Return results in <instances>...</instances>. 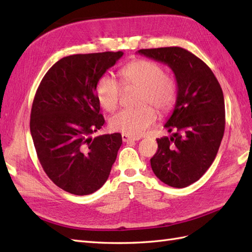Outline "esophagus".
<instances>
[{
  "mask_svg": "<svg viewBox=\"0 0 252 252\" xmlns=\"http://www.w3.org/2000/svg\"><path fill=\"white\" fill-rule=\"evenodd\" d=\"M122 141L123 142H131V141H138L140 140V137L138 136H131V135H127V134H122Z\"/></svg>",
  "mask_w": 252,
  "mask_h": 252,
  "instance_id": "obj_1",
  "label": "esophagus"
}]
</instances>
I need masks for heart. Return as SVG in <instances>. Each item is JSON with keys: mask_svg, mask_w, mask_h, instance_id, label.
Listing matches in <instances>:
<instances>
[{"mask_svg": "<svg viewBox=\"0 0 252 252\" xmlns=\"http://www.w3.org/2000/svg\"><path fill=\"white\" fill-rule=\"evenodd\" d=\"M119 76L123 88H137L138 104L134 109H123L111 117L110 127L123 134L138 136L143 134L156 120V111L165 114L172 109L178 97V83L165 73L159 63L148 60H136L120 69ZM96 96L100 106L107 111H114L119 105L121 88L109 76L100 77L96 84Z\"/></svg>", "mask_w": 252, "mask_h": 252, "instance_id": "1", "label": "heart"}]
</instances>
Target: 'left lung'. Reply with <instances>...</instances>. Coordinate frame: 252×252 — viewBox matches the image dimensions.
<instances>
[{"label":"left lung","instance_id":"obj_1","mask_svg":"<svg viewBox=\"0 0 252 252\" xmlns=\"http://www.w3.org/2000/svg\"><path fill=\"white\" fill-rule=\"evenodd\" d=\"M138 54L168 65L178 83V97L164 127L170 137L157 138L151 159L155 175L183 189L199 180L215 161L225 129L224 96L216 76L200 58L178 46L145 49Z\"/></svg>","mask_w":252,"mask_h":252}]
</instances>
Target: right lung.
Listing matches in <instances>:
<instances>
[{
	"mask_svg": "<svg viewBox=\"0 0 252 252\" xmlns=\"http://www.w3.org/2000/svg\"><path fill=\"white\" fill-rule=\"evenodd\" d=\"M122 52L62 58L36 90L30 132L46 175L73 195H90L105 184L122 144L120 133L93 137L105 123L96 84Z\"/></svg>",
	"mask_w": 252,
	"mask_h": 252,
	"instance_id": "1",
	"label": "right lung"
}]
</instances>
